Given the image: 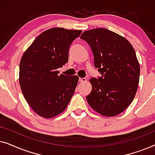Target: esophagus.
Masks as SVG:
<instances>
[{"label": "esophagus", "mask_w": 155, "mask_h": 155, "mask_svg": "<svg viewBox=\"0 0 155 155\" xmlns=\"http://www.w3.org/2000/svg\"><path fill=\"white\" fill-rule=\"evenodd\" d=\"M86 80H87V79H86L85 78H79V81H80V82H86Z\"/></svg>", "instance_id": "1"}]
</instances>
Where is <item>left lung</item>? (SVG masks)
Returning a JSON list of instances; mask_svg holds the SVG:
<instances>
[{"instance_id":"1","label":"left lung","mask_w":155,"mask_h":155,"mask_svg":"<svg viewBox=\"0 0 155 155\" xmlns=\"http://www.w3.org/2000/svg\"><path fill=\"white\" fill-rule=\"evenodd\" d=\"M80 39L90 45L101 74L90 79L87 102L101 115H118L130 104L138 87L140 65L134 48L124 37L104 28L85 31Z\"/></svg>"}]
</instances>
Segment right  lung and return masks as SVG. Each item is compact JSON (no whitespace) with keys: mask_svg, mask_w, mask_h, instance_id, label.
<instances>
[{"mask_svg":"<svg viewBox=\"0 0 155 155\" xmlns=\"http://www.w3.org/2000/svg\"><path fill=\"white\" fill-rule=\"evenodd\" d=\"M81 30L52 28L42 32L24 53L19 81L25 100L42 117H54L66 109L79 80L58 75L57 69L68 61L71 44Z\"/></svg>","mask_w":155,"mask_h":155,"instance_id":"obj_1","label":"right lung"}]
</instances>
